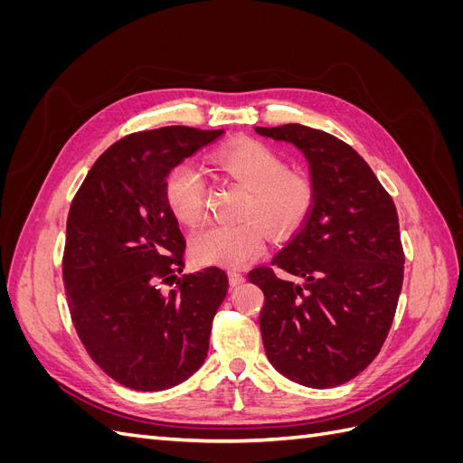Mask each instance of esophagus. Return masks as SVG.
Here are the masks:
<instances>
[{
  "label": "esophagus",
  "mask_w": 463,
  "mask_h": 463,
  "mask_svg": "<svg viewBox=\"0 0 463 463\" xmlns=\"http://www.w3.org/2000/svg\"><path fill=\"white\" fill-rule=\"evenodd\" d=\"M228 278H230V286L232 288H240L245 282V276L240 274V272H230Z\"/></svg>",
  "instance_id": "obj_1"
}]
</instances>
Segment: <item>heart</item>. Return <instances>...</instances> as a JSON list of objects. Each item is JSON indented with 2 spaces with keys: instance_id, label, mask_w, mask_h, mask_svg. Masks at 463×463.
I'll return each mask as SVG.
<instances>
[{
  "instance_id": "b5f03b06",
  "label": "heart",
  "mask_w": 463,
  "mask_h": 463,
  "mask_svg": "<svg viewBox=\"0 0 463 463\" xmlns=\"http://www.w3.org/2000/svg\"><path fill=\"white\" fill-rule=\"evenodd\" d=\"M216 165L247 191L241 218L235 226H213L191 240V257L201 266L237 270L257 260L266 249V232L282 237L296 232L309 216L315 203L311 177L288 170L276 150L257 141H240L216 154ZM164 197L172 214L185 226L204 218L206 187L199 170L179 164L167 174Z\"/></svg>"
}]
</instances>
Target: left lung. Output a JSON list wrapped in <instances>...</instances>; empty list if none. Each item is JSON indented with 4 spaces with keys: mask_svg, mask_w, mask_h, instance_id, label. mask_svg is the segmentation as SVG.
<instances>
[{
    "mask_svg": "<svg viewBox=\"0 0 463 463\" xmlns=\"http://www.w3.org/2000/svg\"><path fill=\"white\" fill-rule=\"evenodd\" d=\"M255 131L298 146L315 185L301 230L272 266L249 272L264 293V352L293 383L340 386L369 367L396 315L403 282L396 206L369 164L334 135L299 123Z\"/></svg>",
    "mask_w": 463,
    "mask_h": 463,
    "instance_id": "8db88e82",
    "label": "left lung"
}]
</instances>
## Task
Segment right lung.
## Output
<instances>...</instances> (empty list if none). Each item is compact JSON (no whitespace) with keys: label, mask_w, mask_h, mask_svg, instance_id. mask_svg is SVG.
I'll list each match as a JSON object with an SVG mask.
<instances>
[{"label":"right lung","mask_w":463,"mask_h":463,"mask_svg":"<svg viewBox=\"0 0 463 463\" xmlns=\"http://www.w3.org/2000/svg\"><path fill=\"white\" fill-rule=\"evenodd\" d=\"M222 133L172 125L123 137L94 162L69 208L63 284L75 330L96 365L131 390L177 386L206 359L228 276L210 266L177 278L185 237L164 185Z\"/></svg>","instance_id":"right-lung-1"}]
</instances>
